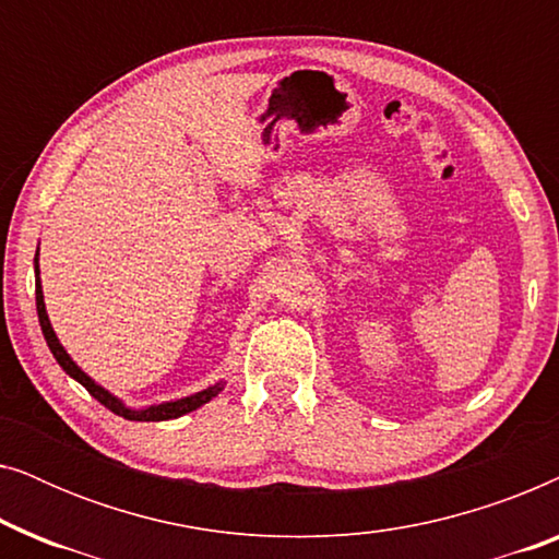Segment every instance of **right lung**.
Returning <instances> with one entry per match:
<instances>
[{"label": "right lung", "instance_id": "add662e5", "mask_svg": "<svg viewBox=\"0 0 559 559\" xmlns=\"http://www.w3.org/2000/svg\"><path fill=\"white\" fill-rule=\"evenodd\" d=\"M35 274H37V259H35ZM35 300H37V318H40L43 335H45V341H48V346L52 350V356H56V361L63 366L66 373H71L75 381H81V384L88 389V394L96 396V400L102 402L106 409H111L114 415H119V417H124V419H134V423H159V419H175V417H180V415H188V412H193V409L201 407V404L211 402L213 396L221 392V384H216V386H209V389H203V392H198L193 396H186V400H178V402L157 404V407H147V409H127L124 404L117 400V396H111L109 392H106V389L94 384V381H91L86 373H83L79 366L71 361V356H68L66 348L58 343L56 333H52L50 320H48V312H45L40 274H37V280H35Z\"/></svg>", "mask_w": 559, "mask_h": 559}]
</instances>
